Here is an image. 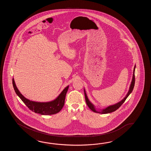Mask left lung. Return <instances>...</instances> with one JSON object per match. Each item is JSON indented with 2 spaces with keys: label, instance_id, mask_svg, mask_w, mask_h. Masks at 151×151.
I'll return each instance as SVG.
<instances>
[{
  "label": "left lung",
  "instance_id": "1",
  "mask_svg": "<svg viewBox=\"0 0 151 151\" xmlns=\"http://www.w3.org/2000/svg\"><path fill=\"white\" fill-rule=\"evenodd\" d=\"M135 65L134 68L133 74V78H132L131 83V85H130L129 88V90H128V93L126 94L125 97L122 101H120V102H119V103H116V104L113 105H111V106H108L107 107H106V109H102V110H101L100 111H96L94 106L93 105L92 103L90 102V100L88 99V97L87 96V94L86 93V92H85V90L84 89V93H85V100H86V102L87 106H88V107L90 108V109H91L94 112L99 113H101V114H107V113L113 112H114L116 109H118L119 107L122 105V104L125 102V101L126 99H127V98L128 96L131 93L132 91L133 90V88H134V86L135 84Z\"/></svg>",
  "mask_w": 151,
  "mask_h": 151
}]
</instances>
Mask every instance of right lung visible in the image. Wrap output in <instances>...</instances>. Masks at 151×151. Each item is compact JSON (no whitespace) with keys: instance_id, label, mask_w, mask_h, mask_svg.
I'll return each mask as SVG.
<instances>
[{"instance_id":"add662e5","label":"right lung","mask_w":151,"mask_h":151,"mask_svg":"<svg viewBox=\"0 0 151 151\" xmlns=\"http://www.w3.org/2000/svg\"><path fill=\"white\" fill-rule=\"evenodd\" d=\"M13 88L18 96L23 101L29 109L36 113L42 115H52L60 112L64 105L66 94L68 92L69 86L65 87L61 93L55 99L46 103L35 102L26 99L20 93L17 88L14 79H12Z\"/></svg>"}]
</instances>
